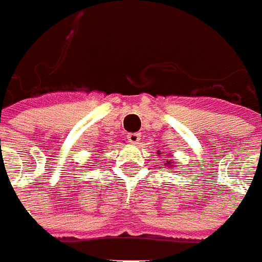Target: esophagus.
<instances>
[{
  "label": "esophagus",
  "mask_w": 262,
  "mask_h": 262,
  "mask_svg": "<svg viewBox=\"0 0 262 262\" xmlns=\"http://www.w3.org/2000/svg\"><path fill=\"white\" fill-rule=\"evenodd\" d=\"M127 138H128V142H131V144H138L139 139H141V134L131 133L127 135Z\"/></svg>",
  "instance_id": "1"
}]
</instances>
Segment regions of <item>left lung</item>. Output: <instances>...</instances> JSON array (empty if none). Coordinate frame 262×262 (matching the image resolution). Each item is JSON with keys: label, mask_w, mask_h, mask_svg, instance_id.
Wrapping results in <instances>:
<instances>
[{"label": "left lung", "mask_w": 262, "mask_h": 262, "mask_svg": "<svg viewBox=\"0 0 262 262\" xmlns=\"http://www.w3.org/2000/svg\"><path fill=\"white\" fill-rule=\"evenodd\" d=\"M160 154H162V152H160V150H159V152H158V155H160ZM165 166H169V167H174V166H173V165H170V162H167V163H165Z\"/></svg>", "instance_id": "1"}]
</instances>
